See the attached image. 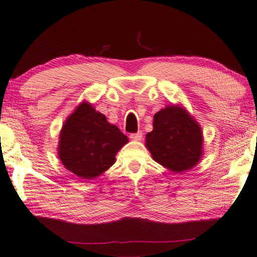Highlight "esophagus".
Returning a JSON list of instances; mask_svg holds the SVG:
<instances>
[{
    "instance_id": "1",
    "label": "esophagus",
    "mask_w": 257,
    "mask_h": 257,
    "mask_svg": "<svg viewBox=\"0 0 257 257\" xmlns=\"http://www.w3.org/2000/svg\"><path fill=\"white\" fill-rule=\"evenodd\" d=\"M143 135H144V133L141 132V131H139V132H137V133H131V135H130V138H131L132 140L139 141V140H141V138H143Z\"/></svg>"
}]
</instances>
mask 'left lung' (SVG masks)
I'll list each match as a JSON object with an SVG mask.
<instances>
[{
	"mask_svg": "<svg viewBox=\"0 0 257 257\" xmlns=\"http://www.w3.org/2000/svg\"><path fill=\"white\" fill-rule=\"evenodd\" d=\"M202 127L181 104H172L154 114L153 131L146 147L155 162L180 174L192 169L203 155Z\"/></svg>",
	"mask_w": 257,
	"mask_h": 257,
	"instance_id": "left-lung-1",
	"label": "left lung"
}]
</instances>
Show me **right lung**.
Returning <instances> with one entry per match:
<instances>
[{"label": "right lung", "instance_id": "obj_1", "mask_svg": "<svg viewBox=\"0 0 257 257\" xmlns=\"http://www.w3.org/2000/svg\"><path fill=\"white\" fill-rule=\"evenodd\" d=\"M128 143L116 125L83 101L65 120L58 155L69 172L83 180H94L116 162V155Z\"/></svg>", "mask_w": 257, "mask_h": 257}]
</instances>
